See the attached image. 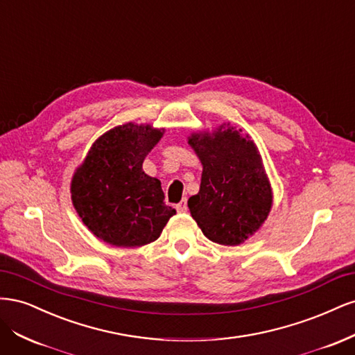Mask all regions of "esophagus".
Returning a JSON list of instances; mask_svg holds the SVG:
<instances>
[{
	"mask_svg": "<svg viewBox=\"0 0 355 355\" xmlns=\"http://www.w3.org/2000/svg\"><path fill=\"white\" fill-rule=\"evenodd\" d=\"M176 210L179 211V213H185L187 210H188V204H187V200H182L178 206H176Z\"/></svg>",
	"mask_w": 355,
	"mask_h": 355,
	"instance_id": "1",
	"label": "esophagus"
}]
</instances>
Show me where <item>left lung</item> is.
Returning <instances> with one entry per match:
<instances>
[{
    "instance_id": "8db88e82",
    "label": "left lung",
    "mask_w": 355,
    "mask_h": 355,
    "mask_svg": "<svg viewBox=\"0 0 355 355\" xmlns=\"http://www.w3.org/2000/svg\"><path fill=\"white\" fill-rule=\"evenodd\" d=\"M188 145L202 166L198 194L188 200L192 219L213 243L243 244L272 209L274 194L259 149L230 123L211 132H192Z\"/></svg>"
}]
</instances>
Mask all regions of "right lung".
I'll return each instance as SVG.
<instances>
[{"label":"right lung","mask_w":355,"mask_h":355,"mask_svg":"<svg viewBox=\"0 0 355 355\" xmlns=\"http://www.w3.org/2000/svg\"><path fill=\"white\" fill-rule=\"evenodd\" d=\"M166 128L125 123L93 142L71 180V200L89 231L115 247L155 241L176 210L164 202L157 178L148 176L144 159Z\"/></svg>","instance_id":"add662e5"}]
</instances>
